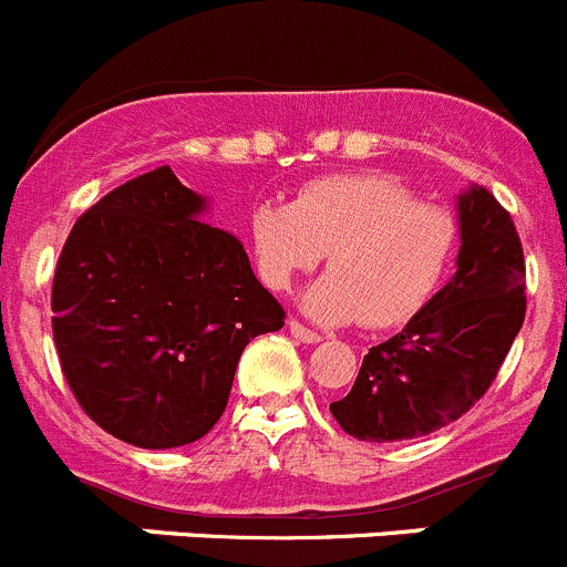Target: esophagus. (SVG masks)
Instances as JSON below:
<instances>
[{
	"instance_id": "esophagus-1",
	"label": "esophagus",
	"mask_w": 567,
	"mask_h": 567,
	"mask_svg": "<svg viewBox=\"0 0 567 567\" xmlns=\"http://www.w3.org/2000/svg\"><path fill=\"white\" fill-rule=\"evenodd\" d=\"M289 331H292L295 339H300V342H309V344L320 342V339H322L320 333L311 331V328H306L300 320H289Z\"/></svg>"
}]
</instances>
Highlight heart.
<instances>
[{"mask_svg":"<svg viewBox=\"0 0 567 567\" xmlns=\"http://www.w3.org/2000/svg\"><path fill=\"white\" fill-rule=\"evenodd\" d=\"M252 245L267 287L287 292L328 252L331 272L306 292L317 322L392 328L440 292L460 252V219L420 203L386 175H333L300 188L295 203L252 208Z\"/></svg>","mask_w":567,"mask_h":567,"instance_id":"obj_1","label":"heart"}]
</instances>
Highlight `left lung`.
I'll list each match as a JSON object with an SVG mask.
<instances>
[{"label": "left lung", "instance_id": "obj_1", "mask_svg": "<svg viewBox=\"0 0 567 567\" xmlns=\"http://www.w3.org/2000/svg\"><path fill=\"white\" fill-rule=\"evenodd\" d=\"M462 247L454 278L370 348L353 390L331 403L350 436L398 442L467 412L498 375L526 317V264L509 212L484 186L456 199Z\"/></svg>", "mask_w": 567, "mask_h": 567}]
</instances>
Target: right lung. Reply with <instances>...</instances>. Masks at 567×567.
Instances as JSON below:
<instances>
[{
    "instance_id": "obj_1",
    "label": "right lung",
    "mask_w": 567,
    "mask_h": 567,
    "mask_svg": "<svg viewBox=\"0 0 567 567\" xmlns=\"http://www.w3.org/2000/svg\"><path fill=\"white\" fill-rule=\"evenodd\" d=\"M206 197L169 166L107 192L74 223L52 280V337L83 412L136 449L206 436L228 406L241 350L284 309Z\"/></svg>"
}]
</instances>
